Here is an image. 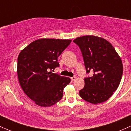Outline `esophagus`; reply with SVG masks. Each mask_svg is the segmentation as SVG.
Listing matches in <instances>:
<instances>
[{
  "mask_svg": "<svg viewBox=\"0 0 131 131\" xmlns=\"http://www.w3.org/2000/svg\"><path fill=\"white\" fill-rule=\"evenodd\" d=\"M71 79L72 81H74L76 79V76H73V77L71 78Z\"/></svg>",
  "mask_w": 131,
  "mask_h": 131,
  "instance_id": "obj_1",
  "label": "esophagus"
}]
</instances>
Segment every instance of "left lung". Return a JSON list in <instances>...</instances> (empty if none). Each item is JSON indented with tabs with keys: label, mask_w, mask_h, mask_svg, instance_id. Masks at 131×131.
<instances>
[{
	"label": "left lung",
	"mask_w": 131,
	"mask_h": 131,
	"mask_svg": "<svg viewBox=\"0 0 131 131\" xmlns=\"http://www.w3.org/2000/svg\"><path fill=\"white\" fill-rule=\"evenodd\" d=\"M80 48L86 73L93 76L84 78L85 85L79 95L85 101L97 104L113 94L122 78V61L115 48L105 39L84 36L73 40Z\"/></svg>",
	"instance_id": "left-lung-1"
}]
</instances>
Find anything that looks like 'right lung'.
<instances>
[{"instance_id": "1", "label": "right lung", "mask_w": 131, "mask_h": 131, "mask_svg": "<svg viewBox=\"0 0 131 131\" xmlns=\"http://www.w3.org/2000/svg\"><path fill=\"white\" fill-rule=\"evenodd\" d=\"M70 39H40L29 43L18 57L17 74L23 91L39 106L47 107L62 99L68 77L52 73L59 67L58 57Z\"/></svg>"}]
</instances>
